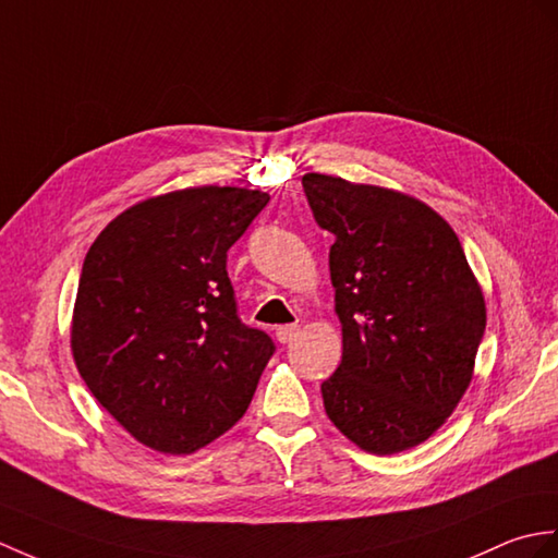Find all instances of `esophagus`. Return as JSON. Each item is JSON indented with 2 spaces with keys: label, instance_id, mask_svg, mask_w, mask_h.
I'll return each instance as SVG.
<instances>
[{
  "label": "esophagus",
  "instance_id": "esophagus-1",
  "mask_svg": "<svg viewBox=\"0 0 558 558\" xmlns=\"http://www.w3.org/2000/svg\"><path fill=\"white\" fill-rule=\"evenodd\" d=\"M296 332H300V326H280L276 328V338L280 344H290L296 338Z\"/></svg>",
  "mask_w": 558,
  "mask_h": 558
}]
</instances>
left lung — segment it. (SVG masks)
<instances>
[{"label":"left lung","instance_id":"1","mask_svg":"<svg viewBox=\"0 0 558 558\" xmlns=\"http://www.w3.org/2000/svg\"><path fill=\"white\" fill-rule=\"evenodd\" d=\"M316 223L335 235L330 280L342 361L323 407L354 445L397 454L457 409L485 335V300L457 232L407 194L306 173Z\"/></svg>","mask_w":558,"mask_h":558}]
</instances>
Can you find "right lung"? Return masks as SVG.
I'll return each instance as SVG.
<instances>
[{
  "label": "right lung",
  "mask_w": 558,
  "mask_h": 558,
  "mask_svg": "<svg viewBox=\"0 0 558 558\" xmlns=\"http://www.w3.org/2000/svg\"><path fill=\"white\" fill-rule=\"evenodd\" d=\"M268 199L216 185L161 194L113 218L89 247L73 359L137 442L192 454L247 411L276 344L240 320L226 262Z\"/></svg>",
  "instance_id": "add662e5"
}]
</instances>
